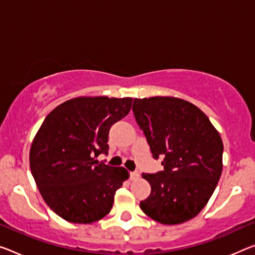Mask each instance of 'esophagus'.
<instances>
[{
	"instance_id": "esophagus-1",
	"label": "esophagus",
	"mask_w": 255,
	"mask_h": 255,
	"mask_svg": "<svg viewBox=\"0 0 255 255\" xmlns=\"http://www.w3.org/2000/svg\"><path fill=\"white\" fill-rule=\"evenodd\" d=\"M139 175L140 174H139L138 171H133L130 173V178H131V180H135V179L139 178Z\"/></svg>"
}]
</instances>
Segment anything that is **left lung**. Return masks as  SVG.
<instances>
[{"label": "left lung", "mask_w": 255, "mask_h": 255, "mask_svg": "<svg viewBox=\"0 0 255 255\" xmlns=\"http://www.w3.org/2000/svg\"><path fill=\"white\" fill-rule=\"evenodd\" d=\"M133 114L163 171L143 173L150 183L141 210L163 225H179L204 209L222 172L223 143L201 109L173 97L133 100Z\"/></svg>", "instance_id": "8db88e82"}]
</instances>
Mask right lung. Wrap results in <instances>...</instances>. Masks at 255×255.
Segmentation results:
<instances>
[{"label":"right lung","instance_id":"add662e5","mask_svg":"<svg viewBox=\"0 0 255 255\" xmlns=\"http://www.w3.org/2000/svg\"><path fill=\"white\" fill-rule=\"evenodd\" d=\"M131 104L132 98L81 97L45 117L30 147L29 165L43 199L60 218L92 223L111 212L128 172L95 158L108 154L109 130Z\"/></svg>","mask_w":255,"mask_h":255}]
</instances>
